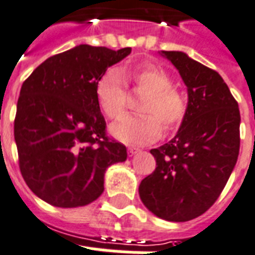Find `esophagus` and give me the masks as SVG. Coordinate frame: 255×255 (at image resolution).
Masks as SVG:
<instances>
[{"instance_id": "esophagus-1", "label": "esophagus", "mask_w": 255, "mask_h": 255, "mask_svg": "<svg viewBox=\"0 0 255 255\" xmlns=\"http://www.w3.org/2000/svg\"><path fill=\"white\" fill-rule=\"evenodd\" d=\"M138 152H141L138 148H134V146H129V148H128V154L131 157L134 156V154H137Z\"/></svg>"}]
</instances>
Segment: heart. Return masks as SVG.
Returning <instances> with one entry per match:
<instances>
[{"instance_id": "obj_1", "label": "heart", "mask_w": 255, "mask_h": 255, "mask_svg": "<svg viewBox=\"0 0 255 255\" xmlns=\"http://www.w3.org/2000/svg\"><path fill=\"white\" fill-rule=\"evenodd\" d=\"M126 84L146 92L140 105L142 115H127L110 126V133L126 144L142 145L156 141L163 128L171 131L182 123L187 110L185 94L171 86L166 70L152 63L121 69H107L95 85L99 109L110 119L122 117L126 109Z\"/></svg>"}]
</instances>
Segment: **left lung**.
<instances>
[{
    "instance_id": "left-lung-1",
    "label": "left lung",
    "mask_w": 255,
    "mask_h": 255,
    "mask_svg": "<svg viewBox=\"0 0 255 255\" xmlns=\"http://www.w3.org/2000/svg\"><path fill=\"white\" fill-rule=\"evenodd\" d=\"M187 86V110L170 141L152 149L156 170L138 195L153 215L188 221L204 214L225 187L240 152L239 103L215 70L181 51H161Z\"/></svg>"
}]
</instances>
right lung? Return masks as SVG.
Here are the masks:
<instances>
[{"instance_id":"obj_1","label":"right lung","mask_w":255,"mask_h":255,"mask_svg":"<svg viewBox=\"0 0 255 255\" xmlns=\"http://www.w3.org/2000/svg\"><path fill=\"white\" fill-rule=\"evenodd\" d=\"M131 48L76 45L41 63L22 85L14 122L19 167L31 191L61 208L102 195L107 167L127 160L109 140L95 85Z\"/></svg>"}]
</instances>
